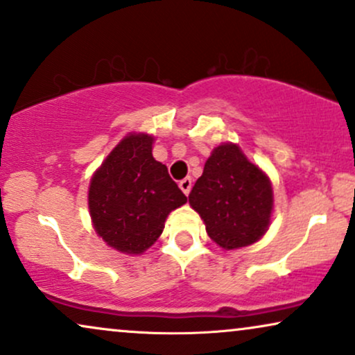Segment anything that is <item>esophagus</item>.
Returning a JSON list of instances; mask_svg holds the SVG:
<instances>
[{
	"instance_id": "obj_1",
	"label": "esophagus",
	"mask_w": 355,
	"mask_h": 355,
	"mask_svg": "<svg viewBox=\"0 0 355 355\" xmlns=\"http://www.w3.org/2000/svg\"><path fill=\"white\" fill-rule=\"evenodd\" d=\"M179 187H181V191L184 192L186 196H189V192H191V189H192V179H191V178L182 179V181L179 182Z\"/></svg>"
}]
</instances>
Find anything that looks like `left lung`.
I'll return each instance as SVG.
<instances>
[{
  "label": "left lung",
  "instance_id": "8db88e82",
  "mask_svg": "<svg viewBox=\"0 0 355 355\" xmlns=\"http://www.w3.org/2000/svg\"><path fill=\"white\" fill-rule=\"evenodd\" d=\"M205 230L225 250L247 247L265 234L273 209L270 179L252 164L237 144L212 151L189 194Z\"/></svg>",
  "mask_w": 355,
  "mask_h": 355
}]
</instances>
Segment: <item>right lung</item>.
I'll return each instance as SVG.
<instances>
[{
    "label": "right lung",
    "instance_id": "right-lung-1",
    "mask_svg": "<svg viewBox=\"0 0 355 355\" xmlns=\"http://www.w3.org/2000/svg\"><path fill=\"white\" fill-rule=\"evenodd\" d=\"M153 137L130 135L94 174L89 207L95 230L110 247L143 253L164 229L168 214L186 204L168 168L153 157Z\"/></svg>",
    "mask_w": 355,
    "mask_h": 355
}]
</instances>
